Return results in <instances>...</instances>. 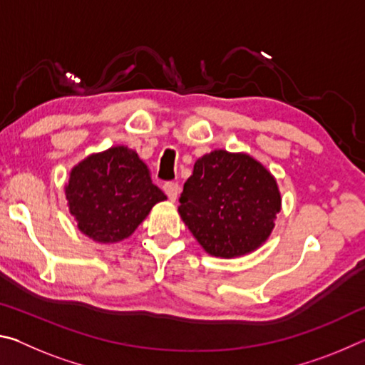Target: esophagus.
<instances>
[{"label":"esophagus","mask_w":365,"mask_h":365,"mask_svg":"<svg viewBox=\"0 0 365 365\" xmlns=\"http://www.w3.org/2000/svg\"><path fill=\"white\" fill-rule=\"evenodd\" d=\"M164 191L170 201H175L178 193H180V187H178V183L168 182V183H164Z\"/></svg>","instance_id":"1"}]
</instances>
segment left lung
Segmentation results:
<instances>
[{
	"label": "left lung",
	"mask_w": 365,
	"mask_h": 365,
	"mask_svg": "<svg viewBox=\"0 0 365 365\" xmlns=\"http://www.w3.org/2000/svg\"><path fill=\"white\" fill-rule=\"evenodd\" d=\"M280 209L279 185L259 160L214 150L195 163L178 214L207 255L232 259L267 242Z\"/></svg>",
	"instance_id": "1"
}]
</instances>
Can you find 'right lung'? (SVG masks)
<instances>
[{
    "label": "right lung",
    "mask_w": 365,
    "mask_h": 365,
    "mask_svg": "<svg viewBox=\"0 0 365 365\" xmlns=\"http://www.w3.org/2000/svg\"><path fill=\"white\" fill-rule=\"evenodd\" d=\"M64 191L78 230L104 245L130 237L153 206L168 200L137 151L123 145L73 165Z\"/></svg>",
    "instance_id": "right-lung-1"
}]
</instances>
